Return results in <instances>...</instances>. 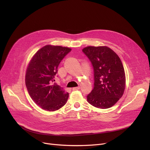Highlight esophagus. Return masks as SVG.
Returning a JSON list of instances; mask_svg holds the SVG:
<instances>
[{"instance_id":"1","label":"esophagus","mask_w":150,"mask_h":150,"mask_svg":"<svg viewBox=\"0 0 150 150\" xmlns=\"http://www.w3.org/2000/svg\"><path fill=\"white\" fill-rule=\"evenodd\" d=\"M80 89V86H78V87L73 88H72V90H73V91H76V90H79Z\"/></svg>"}]
</instances>
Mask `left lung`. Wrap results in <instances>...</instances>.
Instances as JSON below:
<instances>
[{"mask_svg": "<svg viewBox=\"0 0 150 150\" xmlns=\"http://www.w3.org/2000/svg\"><path fill=\"white\" fill-rule=\"evenodd\" d=\"M82 50L91 61L94 71V86L87 96L88 103L101 109L112 107L122 97L126 86L120 58L106 46H88Z\"/></svg>", "mask_w": 150, "mask_h": 150, "instance_id": "1", "label": "left lung"}]
</instances>
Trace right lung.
Masks as SVG:
<instances>
[{
    "mask_svg": "<svg viewBox=\"0 0 150 150\" xmlns=\"http://www.w3.org/2000/svg\"><path fill=\"white\" fill-rule=\"evenodd\" d=\"M70 51L69 47L46 45L28 63L25 74L27 91L35 103L45 111H57L67 101L69 93L53 81L60 62Z\"/></svg>",
    "mask_w": 150,
    "mask_h": 150,
    "instance_id": "right-lung-1",
    "label": "right lung"
}]
</instances>
